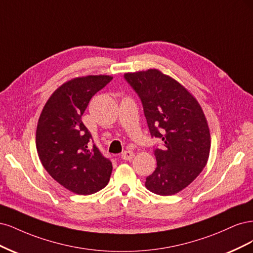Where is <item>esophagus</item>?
Listing matches in <instances>:
<instances>
[{
    "instance_id": "esophagus-1",
    "label": "esophagus",
    "mask_w": 253,
    "mask_h": 253,
    "mask_svg": "<svg viewBox=\"0 0 253 253\" xmlns=\"http://www.w3.org/2000/svg\"><path fill=\"white\" fill-rule=\"evenodd\" d=\"M133 157H134V153H133L132 151L126 150V151H124L123 153H122V159L125 160V161H129V160H131Z\"/></svg>"
}]
</instances>
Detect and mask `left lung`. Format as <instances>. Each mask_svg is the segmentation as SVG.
I'll return each instance as SVG.
<instances>
[{
	"instance_id": "left-lung-1",
	"label": "left lung",
	"mask_w": 253,
	"mask_h": 253,
	"mask_svg": "<svg viewBox=\"0 0 253 253\" xmlns=\"http://www.w3.org/2000/svg\"><path fill=\"white\" fill-rule=\"evenodd\" d=\"M140 96L149 131L161 137L154 149L157 168L145 186L159 195H172L191 184L206 166L211 138L205 115L197 99L159 69L124 75Z\"/></svg>"
}]
</instances>
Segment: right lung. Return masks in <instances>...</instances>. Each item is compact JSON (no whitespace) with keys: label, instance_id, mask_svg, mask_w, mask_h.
I'll return each instance as SVG.
<instances>
[{"label":"right lung","instance_id":"1","mask_svg":"<svg viewBox=\"0 0 253 253\" xmlns=\"http://www.w3.org/2000/svg\"><path fill=\"white\" fill-rule=\"evenodd\" d=\"M111 80L100 75L67 81L50 95L39 118L40 161L52 178L73 193L92 194L109 182L111 162L92 144L82 116L91 97Z\"/></svg>","mask_w":253,"mask_h":253}]
</instances>
